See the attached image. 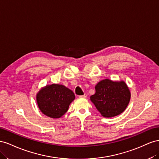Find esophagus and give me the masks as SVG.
Wrapping results in <instances>:
<instances>
[{"label":"esophagus","instance_id":"34e87169","mask_svg":"<svg viewBox=\"0 0 159 159\" xmlns=\"http://www.w3.org/2000/svg\"><path fill=\"white\" fill-rule=\"evenodd\" d=\"M79 97L80 98H86L87 97V95L86 94H83V95H80V96H79Z\"/></svg>","mask_w":159,"mask_h":159}]
</instances>
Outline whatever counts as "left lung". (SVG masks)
I'll return each mask as SVG.
<instances>
[{"label": "left lung", "instance_id": "left-lung-1", "mask_svg": "<svg viewBox=\"0 0 159 159\" xmlns=\"http://www.w3.org/2000/svg\"><path fill=\"white\" fill-rule=\"evenodd\" d=\"M95 90L96 93L90 99L104 117L119 115L130 102V91L124 80H102L95 86Z\"/></svg>", "mask_w": 159, "mask_h": 159}]
</instances>
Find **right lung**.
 <instances>
[{
    "label": "right lung",
    "mask_w": 159,
    "mask_h": 159,
    "mask_svg": "<svg viewBox=\"0 0 159 159\" xmlns=\"http://www.w3.org/2000/svg\"><path fill=\"white\" fill-rule=\"evenodd\" d=\"M75 98V95L70 89L59 84L46 85L40 89L36 96L40 111L52 119L64 115Z\"/></svg>",
    "instance_id": "add662e5"
}]
</instances>
